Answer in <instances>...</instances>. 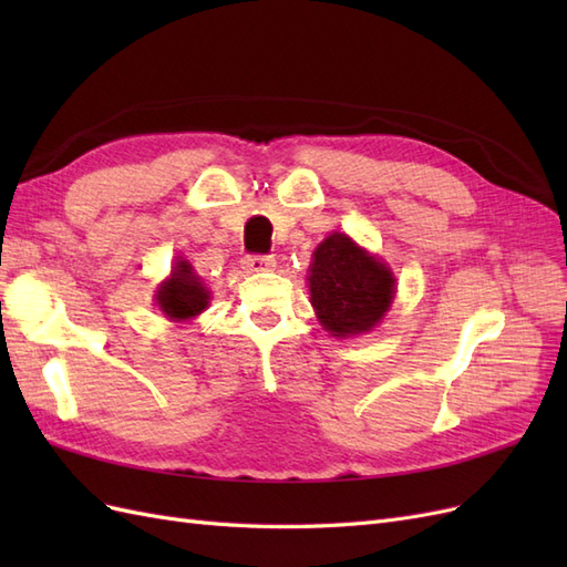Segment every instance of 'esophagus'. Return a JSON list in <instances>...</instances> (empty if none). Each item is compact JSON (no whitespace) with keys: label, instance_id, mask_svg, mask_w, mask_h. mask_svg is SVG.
Here are the masks:
<instances>
[{"label":"esophagus","instance_id":"esophagus-1","mask_svg":"<svg viewBox=\"0 0 567 567\" xmlns=\"http://www.w3.org/2000/svg\"><path fill=\"white\" fill-rule=\"evenodd\" d=\"M274 267L271 255H246L244 257V269L246 271H269Z\"/></svg>","mask_w":567,"mask_h":567}]
</instances>
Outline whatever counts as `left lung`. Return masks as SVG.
<instances>
[{
    "label": "left lung",
    "instance_id": "1",
    "mask_svg": "<svg viewBox=\"0 0 567 567\" xmlns=\"http://www.w3.org/2000/svg\"><path fill=\"white\" fill-rule=\"evenodd\" d=\"M394 293L390 269L359 248L348 234H331L315 250L310 296L317 317L336 338L371 331Z\"/></svg>",
    "mask_w": 567,
    "mask_h": 567
}]
</instances>
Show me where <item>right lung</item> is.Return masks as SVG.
<instances>
[{"label": "right lung", "mask_w": 567, "mask_h": 567, "mask_svg": "<svg viewBox=\"0 0 567 567\" xmlns=\"http://www.w3.org/2000/svg\"><path fill=\"white\" fill-rule=\"evenodd\" d=\"M208 290L200 284L188 262H177L173 277L158 290V305L169 319H192L208 307Z\"/></svg>", "instance_id": "right-lung-1"}]
</instances>
